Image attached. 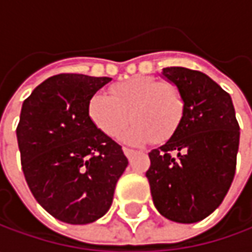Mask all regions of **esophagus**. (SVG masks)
Wrapping results in <instances>:
<instances>
[{
	"label": "esophagus",
	"instance_id": "esophagus-1",
	"mask_svg": "<svg viewBox=\"0 0 252 252\" xmlns=\"http://www.w3.org/2000/svg\"><path fill=\"white\" fill-rule=\"evenodd\" d=\"M123 153H125V156H126V157H127V158L130 160L131 157H133V156H134V154H136L137 151L131 150V149H126V147H125V149H123Z\"/></svg>",
	"mask_w": 252,
	"mask_h": 252
}]
</instances>
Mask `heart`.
Returning <instances> with one entry per match:
<instances>
[{
  "label": "heart",
  "instance_id": "1",
  "mask_svg": "<svg viewBox=\"0 0 252 252\" xmlns=\"http://www.w3.org/2000/svg\"><path fill=\"white\" fill-rule=\"evenodd\" d=\"M109 92L94 94L87 109L92 123L112 139L119 137L131 119L134 123L123 136L126 143H164L175 134L185 116V95L171 81L134 75L113 84Z\"/></svg>",
  "mask_w": 252,
  "mask_h": 252
}]
</instances>
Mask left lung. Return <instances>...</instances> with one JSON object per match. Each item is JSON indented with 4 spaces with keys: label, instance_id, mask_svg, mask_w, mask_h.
<instances>
[{
    "label": "left lung",
    "instance_id": "left-lung-1",
    "mask_svg": "<svg viewBox=\"0 0 252 252\" xmlns=\"http://www.w3.org/2000/svg\"><path fill=\"white\" fill-rule=\"evenodd\" d=\"M162 75L187 99L179 129L151 150L146 177L157 210L177 223H196L215 212L236 174L240 126L231 98L206 74L185 67Z\"/></svg>",
    "mask_w": 252,
    "mask_h": 252
}]
</instances>
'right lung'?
Masks as SVG:
<instances>
[{"label":"right lung","mask_w":252,"mask_h":252,"mask_svg":"<svg viewBox=\"0 0 252 252\" xmlns=\"http://www.w3.org/2000/svg\"><path fill=\"white\" fill-rule=\"evenodd\" d=\"M109 77L64 73L37 85L16 127L26 184L42 208L68 224L102 218L127 167L122 147L88 116V101Z\"/></svg>","instance_id":"right-lung-1"}]
</instances>
